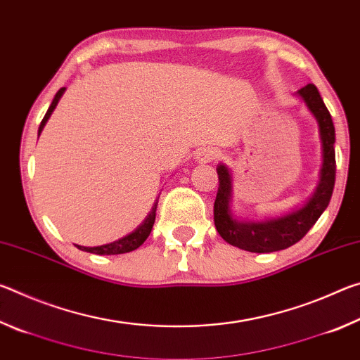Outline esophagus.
Instances as JSON below:
<instances>
[{
    "instance_id": "1",
    "label": "esophagus",
    "mask_w": 360,
    "mask_h": 360,
    "mask_svg": "<svg viewBox=\"0 0 360 360\" xmlns=\"http://www.w3.org/2000/svg\"><path fill=\"white\" fill-rule=\"evenodd\" d=\"M219 150L217 149H212V148H202L197 150V162L200 163H208L211 160H216L219 158Z\"/></svg>"
}]
</instances>
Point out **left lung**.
Returning <instances> with one entry per match:
<instances>
[{"instance_id":"left-lung-1","label":"left lung","mask_w":360,"mask_h":360,"mask_svg":"<svg viewBox=\"0 0 360 360\" xmlns=\"http://www.w3.org/2000/svg\"><path fill=\"white\" fill-rule=\"evenodd\" d=\"M298 95L307 103L309 111L314 114L319 124V133L322 141V168L321 181L309 202L300 210L289 212L278 219H266L264 222H245L236 221L230 211L231 197V178L229 169L219 165V188L214 202V224L222 238L231 246L245 249L249 252H273L281 251L300 241L308 230L330 203L335 173V127L332 115L322 101L314 84L304 85L298 90Z\"/></svg>"}]
</instances>
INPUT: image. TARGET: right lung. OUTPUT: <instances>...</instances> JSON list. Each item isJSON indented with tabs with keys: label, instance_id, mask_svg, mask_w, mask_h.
<instances>
[{
	"label": "right lung",
	"instance_id": "1",
	"mask_svg": "<svg viewBox=\"0 0 360 360\" xmlns=\"http://www.w3.org/2000/svg\"><path fill=\"white\" fill-rule=\"evenodd\" d=\"M63 92H65V87L60 89L58 92L56 94V96H53V100L51 103V106H49V109H47L44 119L41 120L38 136L41 135V131H42V129H44L47 119L51 117V114H52L53 109H56L60 96L63 95ZM157 202H158V200H157ZM155 210H157V203L152 206V211L149 212V216L146 217V221L141 225H139V227L135 231H131L130 235L124 236V238L109 243V245H103V246H96V248H84V246H77V248L81 249V251L94 252V254H100V255H114V254H125V252L135 251V249L141 246L143 243L148 240V236L150 235V230H152V227H154V222H155Z\"/></svg>",
	"mask_w": 360,
	"mask_h": 360
}]
</instances>
